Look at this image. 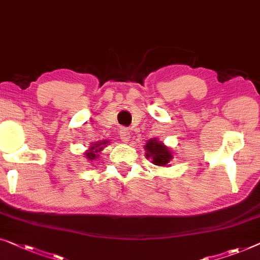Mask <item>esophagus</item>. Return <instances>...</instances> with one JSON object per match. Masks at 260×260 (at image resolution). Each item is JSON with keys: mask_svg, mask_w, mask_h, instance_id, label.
Here are the masks:
<instances>
[{"mask_svg": "<svg viewBox=\"0 0 260 260\" xmlns=\"http://www.w3.org/2000/svg\"><path fill=\"white\" fill-rule=\"evenodd\" d=\"M119 135L120 139H121L123 142L129 141V131L128 128H126V127H121V128L119 129Z\"/></svg>", "mask_w": 260, "mask_h": 260, "instance_id": "34e87169", "label": "esophagus"}]
</instances>
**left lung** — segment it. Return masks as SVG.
I'll return each mask as SVG.
<instances>
[{"mask_svg":"<svg viewBox=\"0 0 260 260\" xmlns=\"http://www.w3.org/2000/svg\"><path fill=\"white\" fill-rule=\"evenodd\" d=\"M146 149V158L152 159V162L156 166H167L172 160V152L171 149L161 144L158 139H151L147 141V144L145 146Z\"/></svg>","mask_w":260,"mask_h":260,"instance_id":"obj_1","label":"left lung"}]
</instances>
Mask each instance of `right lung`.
Instances as JSON below:
<instances>
[{"label": "right lung", "mask_w": 260, "mask_h": 260, "mask_svg": "<svg viewBox=\"0 0 260 260\" xmlns=\"http://www.w3.org/2000/svg\"><path fill=\"white\" fill-rule=\"evenodd\" d=\"M108 142L109 141H107V140H104V141H98V142H95V144L90 145L88 151L86 152V158H88V160H90V161L99 158V153L104 149V147L107 146Z\"/></svg>", "instance_id": "1"}]
</instances>
